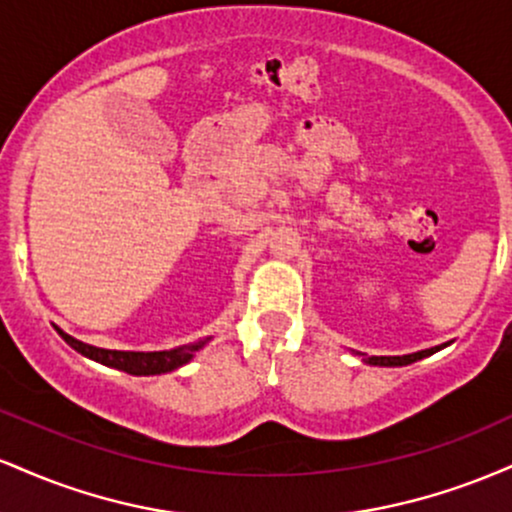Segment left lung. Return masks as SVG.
<instances>
[{"mask_svg":"<svg viewBox=\"0 0 512 512\" xmlns=\"http://www.w3.org/2000/svg\"><path fill=\"white\" fill-rule=\"evenodd\" d=\"M436 349H426V351H416V354H407V356H368L363 358V363H370V366H409V363L419 361V358H426L431 354H436Z\"/></svg>","mask_w":512,"mask_h":512,"instance_id":"obj_1","label":"left lung"}]
</instances>
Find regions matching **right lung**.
<instances>
[{
	"label": "right lung",
	"mask_w": 512,
	"mask_h": 512,
	"mask_svg": "<svg viewBox=\"0 0 512 512\" xmlns=\"http://www.w3.org/2000/svg\"><path fill=\"white\" fill-rule=\"evenodd\" d=\"M60 332V337L72 346L74 351H79L81 356L91 358V361L103 363L108 368H117L125 370L129 375H161V373H170V370L185 366V363L192 361L195 351L202 349L207 344L204 342H195V344H182L178 349H168V351H115V349H98V346L84 344L79 339L69 337L67 332Z\"/></svg>",
	"instance_id": "right-lung-1"
}]
</instances>
